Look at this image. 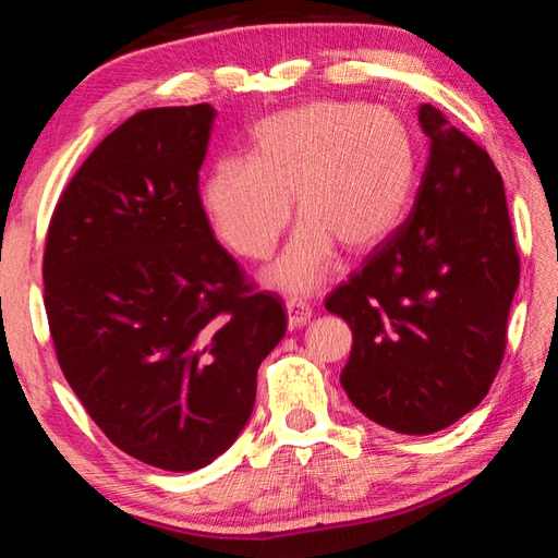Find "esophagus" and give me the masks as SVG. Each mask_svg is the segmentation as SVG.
Wrapping results in <instances>:
<instances>
[{"label":"esophagus","instance_id":"obj_1","mask_svg":"<svg viewBox=\"0 0 558 558\" xmlns=\"http://www.w3.org/2000/svg\"><path fill=\"white\" fill-rule=\"evenodd\" d=\"M286 310H288V327L290 329H298L302 325H307L310 317H313V310H310L307 302H302L298 298H288Z\"/></svg>","mask_w":558,"mask_h":558}]
</instances>
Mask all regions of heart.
<instances>
[{
  "mask_svg": "<svg viewBox=\"0 0 558 558\" xmlns=\"http://www.w3.org/2000/svg\"><path fill=\"white\" fill-rule=\"evenodd\" d=\"M415 177L418 155L399 112L315 100L258 120L248 159L214 162L199 196L216 239L235 256L260 260L286 231L295 194L302 221L263 282L305 295L332 276L337 243L364 253L399 229Z\"/></svg>",
  "mask_w": 558,
  "mask_h": 558,
  "instance_id": "obj_1",
  "label": "heart"
}]
</instances>
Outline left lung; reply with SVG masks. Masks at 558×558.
Returning <instances> with one entry per match:
<instances>
[{"instance_id":"1","label":"left lung","mask_w":558,"mask_h":558,"mask_svg":"<svg viewBox=\"0 0 558 558\" xmlns=\"http://www.w3.org/2000/svg\"><path fill=\"white\" fill-rule=\"evenodd\" d=\"M418 122L430 153L413 211L325 300L352 329L349 401L403 436L448 428L485 399L519 286L493 159L428 102Z\"/></svg>"}]
</instances>
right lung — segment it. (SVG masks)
<instances>
[{
  "label": "right lung",
  "mask_w": 558,
  "mask_h": 558,
  "mask_svg": "<svg viewBox=\"0 0 558 558\" xmlns=\"http://www.w3.org/2000/svg\"><path fill=\"white\" fill-rule=\"evenodd\" d=\"M214 118L206 102L153 108L112 130L65 186L44 253L65 381L122 452L169 472L233 446L288 327L202 209Z\"/></svg>",
  "instance_id": "obj_1"
}]
</instances>
